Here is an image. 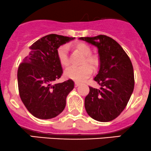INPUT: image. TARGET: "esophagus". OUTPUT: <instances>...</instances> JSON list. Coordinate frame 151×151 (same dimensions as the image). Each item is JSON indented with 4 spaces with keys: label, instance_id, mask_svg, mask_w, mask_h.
Returning a JSON list of instances; mask_svg holds the SVG:
<instances>
[{
    "label": "esophagus",
    "instance_id": "34e87169",
    "mask_svg": "<svg viewBox=\"0 0 151 151\" xmlns=\"http://www.w3.org/2000/svg\"><path fill=\"white\" fill-rule=\"evenodd\" d=\"M79 85H80V83H79V82H75V87H76V88H77V87H78Z\"/></svg>",
    "mask_w": 151,
    "mask_h": 151
}]
</instances>
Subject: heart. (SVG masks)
<instances>
[{"mask_svg":"<svg viewBox=\"0 0 151 151\" xmlns=\"http://www.w3.org/2000/svg\"><path fill=\"white\" fill-rule=\"evenodd\" d=\"M74 47L83 55L81 61L82 66L79 67H70L65 71V76L67 78L82 82L86 80L92 74V69L98 67L100 60L96 54H92V49L89 45L83 42H77L74 44ZM57 56L58 61L64 67H67L70 63L69 55L67 53V47L66 45H61L57 49Z\"/></svg>","mask_w":151,"mask_h":151,"instance_id":"heart-1","label":"heart"}]
</instances>
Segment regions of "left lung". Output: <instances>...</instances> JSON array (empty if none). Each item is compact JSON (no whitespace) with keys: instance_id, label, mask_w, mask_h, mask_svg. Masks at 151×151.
<instances>
[{"instance_id":"left-lung-1","label":"left lung","mask_w":151,"mask_h":151,"mask_svg":"<svg viewBox=\"0 0 151 151\" xmlns=\"http://www.w3.org/2000/svg\"><path fill=\"white\" fill-rule=\"evenodd\" d=\"M80 39L98 47L100 56L99 71L94 80L101 88L89 87L85 110L96 121H112L125 109L134 90L132 63L121 45L109 36L100 35Z\"/></svg>"}]
</instances>
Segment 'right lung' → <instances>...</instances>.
<instances>
[{
  "label": "right lung",
  "mask_w": 151,
  "mask_h": 151,
  "mask_svg": "<svg viewBox=\"0 0 151 151\" xmlns=\"http://www.w3.org/2000/svg\"><path fill=\"white\" fill-rule=\"evenodd\" d=\"M74 39L55 34L44 36L29 47V55L19 66V96L29 113L38 119L54 118L66 106V97L74 88V82H53L63 74L57 49Z\"/></svg>",
  "instance_id": "add662e5"
}]
</instances>
